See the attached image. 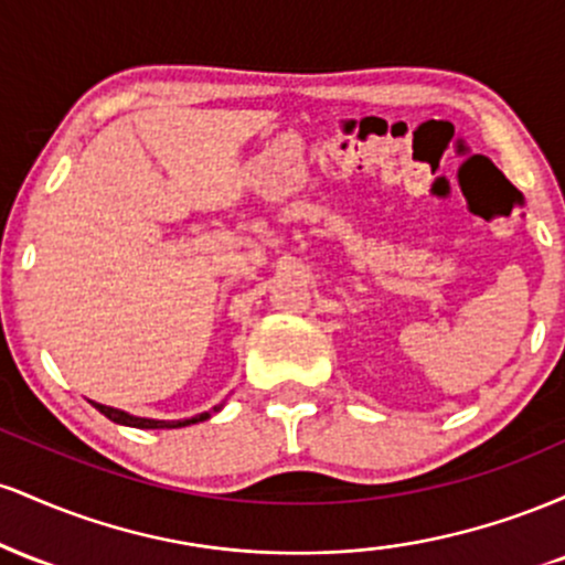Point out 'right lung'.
<instances>
[{"label": "right lung", "instance_id": "obj_1", "mask_svg": "<svg viewBox=\"0 0 565 565\" xmlns=\"http://www.w3.org/2000/svg\"><path fill=\"white\" fill-rule=\"evenodd\" d=\"M97 412L106 414L108 419L116 425H127V427H140V430H170V427H185V425H196V423H204V419L212 417V412H220V406L212 408V412H204V414H196V417L191 419H148V417H132V414L121 412V408H114V406H103V404H95V401H89Z\"/></svg>", "mask_w": 565, "mask_h": 565}]
</instances>
